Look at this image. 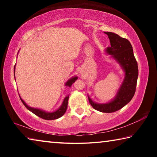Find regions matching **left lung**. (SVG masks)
Here are the masks:
<instances>
[{
    "label": "left lung",
    "instance_id": "obj_1",
    "mask_svg": "<svg viewBox=\"0 0 157 157\" xmlns=\"http://www.w3.org/2000/svg\"><path fill=\"white\" fill-rule=\"evenodd\" d=\"M105 33L108 35L111 44V46L105 50L106 54L110 55L121 66L124 72V78L116 96L110 102L100 104L94 102L89 95L88 98L90 104L95 109L111 113L121 109L132 99L136 91L139 69L130 42L115 33L110 32Z\"/></svg>",
    "mask_w": 157,
    "mask_h": 157
}]
</instances>
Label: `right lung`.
Segmentation results:
<instances>
[{
  "instance_id": "1",
  "label": "right lung",
  "mask_w": 157,
  "mask_h": 157,
  "mask_svg": "<svg viewBox=\"0 0 157 157\" xmlns=\"http://www.w3.org/2000/svg\"><path fill=\"white\" fill-rule=\"evenodd\" d=\"M15 66L16 64L14 66V72H15ZM15 75V73H14ZM77 79H78V77L75 76V77H72L71 79H69L66 82L65 86H69L71 87V85H72L74 82H75ZM19 97L21 98V100L22 101L23 104L25 105V107L28 109L29 111H30L31 112H33V113L35 114L37 116L40 117V118L45 119V120H55V119H57L62 117L63 114L65 113L66 109H67L68 107V98L69 95L66 96L63 99V101L62 102V105L60 106V107L57 109L56 111H52V112H47V111H45L44 110H41L40 109H36V108H33L31 107L30 106H28L26 103L22 100V98H21V96L19 95Z\"/></svg>"
}]
</instances>
